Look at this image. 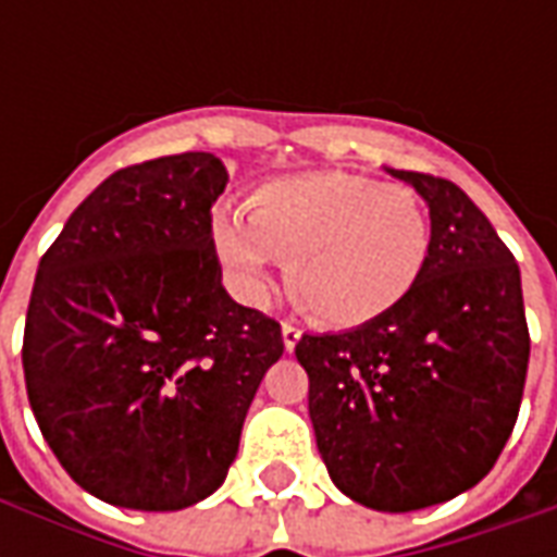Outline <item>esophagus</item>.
I'll list each match as a JSON object with an SVG mask.
<instances>
[{
    "label": "esophagus",
    "instance_id": "1",
    "mask_svg": "<svg viewBox=\"0 0 557 557\" xmlns=\"http://www.w3.org/2000/svg\"><path fill=\"white\" fill-rule=\"evenodd\" d=\"M298 339H301V327L292 325V322H283V346H286V351L295 349Z\"/></svg>",
    "mask_w": 557,
    "mask_h": 557
}]
</instances>
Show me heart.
Masks as SVG:
<instances>
[{"label":"heart","instance_id":"b5f03b06","mask_svg":"<svg viewBox=\"0 0 557 557\" xmlns=\"http://www.w3.org/2000/svg\"><path fill=\"white\" fill-rule=\"evenodd\" d=\"M211 244L232 286L262 298L274 259L286 292L331 327L387 315L430 259V218L409 187L349 172H307L256 187L242 208H218Z\"/></svg>","mask_w":557,"mask_h":557}]
</instances>
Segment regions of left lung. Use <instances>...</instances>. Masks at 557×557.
<instances>
[{"label":"left lung","mask_w":557,"mask_h":557,"mask_svg":"<svg viewBox=\"0 0 557 557\" xmlns=\"http://www.w3.org/2000/svg\"><path fill=\"white\" fill-rule=\"evenodd\" d=\"M430 206V259L391 313L304 334L310 420L351 502L409 513L486 478L519 418L528 337L519 265L454 182L387 170Z\"/></svg>","instance_id":"obj_1"}]
</instances>
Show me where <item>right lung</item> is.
<instances>
[{
	"label": "right lung",
	"mask_w": 557,
	"mask_h": 557,
	"mask_svg": "<svg viewBox=\"0 0 557 557\" xmlns=\"http://www.w3.org/2000/svg\"><path fill=\"white\" fill-rule=\"evenodd\" d=\"M208 151L113 172L41 256L23 373L55 459L131 510H182L226 480L280 322L223 289Z\"/></svg>",
	"instance_id": "1"
}]
</instances>
